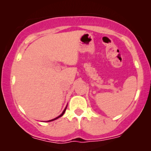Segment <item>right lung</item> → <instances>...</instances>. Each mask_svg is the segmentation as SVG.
<instances>
[{"label": "right lung", "instance_id": "add662e5", "mask_svg": "<svg viewBox=\"0 0 151 151\" xmlns=\"http://www.w3.org/2000/svg\"><path fill=\"white\" fill-rule=\"evenodd\" d=\"M67 106H66V108L65 109H64V111H63V112H62V113L61 114H60V116H59L58 117H57V118H55V119H52V120H50V121H54V120H56V119H58V118H60V117H61L62 116H63V114H65V111H66V109H67Z\"/></svg>", "mask_w": 151, "mask_h": 151}]
</instances>
